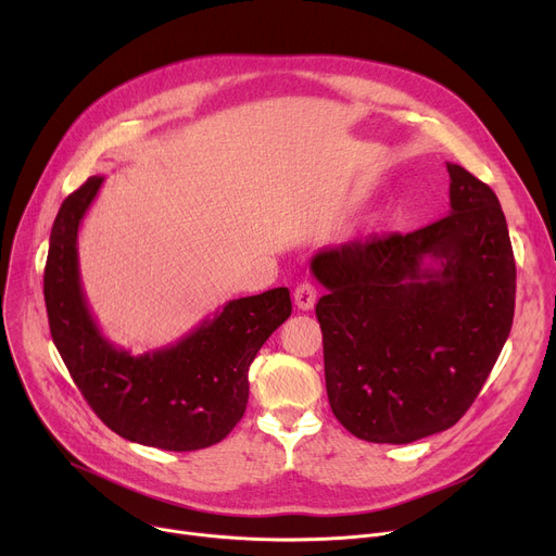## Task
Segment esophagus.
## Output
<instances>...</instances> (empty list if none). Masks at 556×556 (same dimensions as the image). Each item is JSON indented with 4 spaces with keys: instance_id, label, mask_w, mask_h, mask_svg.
I'll return each instance as SVG.
<instances>
[{
    "instance_id": "34e87169",
    "label": "esophagus",
    "mask_w": 556,
    "mask_h": 556,
    "mask_svg": "<svg viewBox=\"0 0 556 556\" xmlns=\"http://www.w3.org/2000/svg\"><path fill=\"white\" fill-rule=\"evenodd\" d=\"M315 302H317V288L313 283L304 281L295 288V304L300 311H311Z\"/></svg>"
}]
</instances>
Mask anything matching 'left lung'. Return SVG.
<instances>
[{
	"mask_svg": "<svg viewBox=\"0 0 556 556\" xmlns=\"http://www.w3.org/2000/svg\"><path fill=\"white\" fill-rule=\"evenodd\" d=\"M451 212L410 233L319 250L315 315L327 394L358 440L410 444L455 426L514 323L516 263L501 202L446 164Z\"/></svg>",
	"mask_w": 556,
	"mask_h": 556,
	"instance_id": "8db88e82",
	"label": "left lung"
}]
</instances>
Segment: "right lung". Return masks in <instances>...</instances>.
Here are the masks:
<instances>
[{
	"label": "right lung",
	"instance_id": "obj_1",
	"mask_svg": "<svg viewBox=\"0 0 556 556\" xmlns=\"http://www.w3.org/2000/svg\"><path fill=\"white\" fill-rule=\"evenodd\" d=\"M103 175L65 198L45 266L53 344L99 419L135 444L198 451L218 444L245 413L248 369L293 311L288 288L227 302L175 344L132 356L114 346L87 308L78 270V227Z\"/></svg>",
	"mask_w": 556,
	"mask_h": 556
}]
</instances>
